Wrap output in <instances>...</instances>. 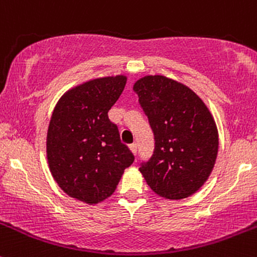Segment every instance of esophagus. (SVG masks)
<instances>
[{"mask_svg":"<svg viewBox=\"0 0 257 257\" xmlns=\"http://www.w3.org/2000/svg\"><path fill=\"white\" fill-rule=\"evenodd\" d=\"M129 148H131L132 153H133L134 156H136V154H137V151H138V146H137V143L131 144V146H129Z\"/></svg>","mask_w":257,"mask_h":257,"instance_id":"obj_1","label":"esophagus"}]
</instances>
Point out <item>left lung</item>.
<instances>
[{
    "mask_svg": "<svg viewBox=\"0 0 257 257\" xmlns=\"http://www.w3.org/2000/svg\"><path fill=\"white\" fill-rule=\"evenodd\" d=\"M154 134V151L141 164L152 191L182 200L203 186L215 166L218 132L202 99L184 84L147 75L133 85Z\"/></svg>",
    "mask_w": 257,
    "mask_h": 257,
    "instance_id": "1",
    "label": "left lung"
}]
</instances>
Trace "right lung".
Here are the masks:
<instances>
[{
  "label": "right lung",
  "mask_w": 257,
  "mask_h": 257,
  "mask_svg": "<svg viewBox=\"0 0 257 257\" xmlns=\"http://www.w3.org/2000/svg\"><path fill=\"white\" fill-rule=\"evenodd\" d=\"M126 76L85 81L57 101L46 138L50 172L66 195L88 205L110 197L134 162L108 111L123 93Z\"/></svg>",
  "instance_id": "obj_1"
}]
</instances>
